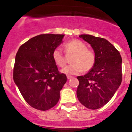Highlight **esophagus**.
<instances>
[{
    "label": "esophagus",
    "mask_w": 132,
    "mask_h": 132,
    "mask_svg": "<svg viewBox=\"0 0 132 132\" xmlns=\"http://www.w3.org/2000/svg\"><path fill=\"white\" fill-rule=\"evenodd\" d=\"M72 78V76H69V75L67 76V78L68 79H71Z\"/></svg>",
    "instance_id": "esophagus-1"
}]
</instances>
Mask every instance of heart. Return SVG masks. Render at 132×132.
Listing matches in <instances>:
<instances>
[{"label":"heart","mask_w":132,"mask_h":132,"mask_svg":"<svg viewBox=\"0 0 132 132\" xmlns=\"http://www.w3.org/2000/svg\"><path fill=\"white\" fill-rule=\"evenodd\" d=\"M66 54H74L71 59V64L61 70L67 75H75L80 72H88L94 66L96 61L95 52L88 49L84 42L79 40H72L65 44ZM54 63L60 68H63L66 63V58L61 49L56 48L52 54Z\"/></svg>","instance_id":"heart-1"}]
</instances>
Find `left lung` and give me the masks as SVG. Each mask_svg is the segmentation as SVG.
Instances as JSON below:
<instances>
[{
  "label": "left lung",
  "mask_w": 132,
  "mask_h": 132,
  "mask_svg": "<svg viewBox=\"0 0 132 132\" xmlns=\"http://www.w3.org/2000/svg\"><path fill=\"white\" fill-rule=\"evenodd\" d=\"M90 45L96 56L94 67L79 81L77 97L89 109L105 105L113 96L122 82V57L119 51L105 39L90 35H79Z\"/></svg>",
  "instance_id": "8db88e82"
}]
</instances>
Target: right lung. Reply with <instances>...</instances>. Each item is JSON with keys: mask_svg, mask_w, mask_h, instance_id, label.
Segmentation results:
<instances>
[{"mask_svg": "<svg viewBox=\"0 0 132 132\" xmlns=\"http://www.w3.org/2000/svg\"><path fill=\"white\" fill-rule=\"evenodd\" d=\"M64 36L39 35L21 45L16 54L13 81L25 101L36 109L45 111L53 107L67 81L52 56Z\"/></svg>", "mask_w": 132, "mask_h": 132, "instance_id": "add662e5", "label": "right lung"}]
</instances>
